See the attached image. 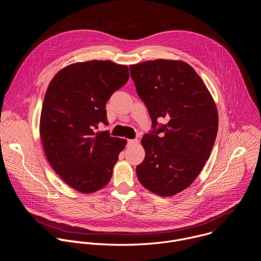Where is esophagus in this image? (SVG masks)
Wrapping results in <instances>:
<instances>
[{"label": "esophagus", "mask_w": 261, "mask_h": 261, "mask_svg": "<svg viewBox=\"0 0 261 261\" xmlns=\"http://www.w3.org/2000/svg\"><path fill=\"white\" fill-rule=\"evenodd\" d=\"M139 142L138 139H127V145L130 146V145H133V144H137Z\"/></svg>", "instance_id": "34e87169"}]
</instances>
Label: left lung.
Segmentation results:
<instances>
[{
	"label": "left lung",
	"mask_w": 261,
	"mask_h": 261,
	"mask_svg": "<svg viewBox=\"0 0 261 261\" xmlns=\"http://www.w3.org/2000/svg\"><path fill=\"white\" fill-rule=\"evenodd\" d=\"M130 72L154 128L141 139L145 157L137 178L148 191L173 196L195 180L211 155L219 124L216 103L186 62L145 61L131 65ZM162 118L168 123L156 128Z\"/></svg>",
	"instance_id": "8db88e82"
}]
</instances>
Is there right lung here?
<instances>
[{"label":"right lung","instance_id":"add662e5","mask_svg":"<svg viewBox=\"0 0 261 261\" xmlns=\"http://www.w3.org/2000/svg\"><path fill=\"white\" fill-rule=\"evenodd\" d=\"M128 79L126 65L93 60L66 66L48 85L39 129L44 153L60 177L81 193L105 187L126 146V139L95 129L108 125L105 104Z\"/></svg>","mask_w":261,"mask_h":261}]
</instances>
